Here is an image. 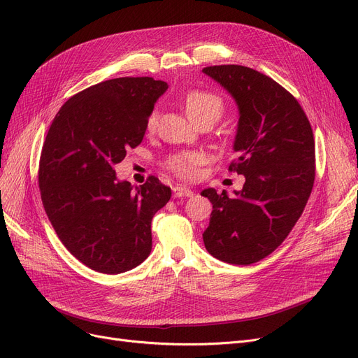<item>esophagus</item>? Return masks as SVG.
<instances>
[{
	"label": "esophagus",
	"instance_id": "1",
	"mask_svg": "<svg viewBox=\"0 0 358 358\" xmlns=\"http://www.w3.org/2000/svg\"><path fill=\"white\" fill-rule=\"evenodd\" d=\"M193 190L189 189V187H182V185H176L173 187V194L174 197H192L193 196Z\"/></svg>",
	"mask_w": 358,
	"mask_h": 358
}]
</instances>
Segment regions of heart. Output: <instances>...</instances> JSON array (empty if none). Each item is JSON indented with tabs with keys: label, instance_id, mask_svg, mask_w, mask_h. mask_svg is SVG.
<instances>
[{
	"label": "heart",
	"instance_id": "heart-1",
	"mask_svg": "<svg viewBox=\"0 0 358 358\" xmlns=\"http://www.w3.org/2000/svg\"><path fill=\"white\" fill-rule=\"evenodd\" d=\"M184 110L187 116L192 122H199L203 119H210L216 122L222 111H223V100L215 92L204 91V90H192L184 96L182 100ZM157 120L155 113L150 115L148 124L154 127ZM203 155L196 150H187V152H180L173 155L166 161V166L171 169L174 174L184 180H192L197 174V166L203 162Z\"/></svg>",
	"mask_w": 358,
	"mask_h": 358
}]
</instances>
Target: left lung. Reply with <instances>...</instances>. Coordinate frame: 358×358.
Wrapping results in <instances>:
<instances>
[{"mask_svg": "<svg viewBox=\"0 0 358 358\" xmlns=\"http://www.w3.org/2000/svg\"><path fill=\"white\" fill-rule=\"evenodd\" d=\"M203 72L238 106V158L229 169L245 177L232 197L201 192L213 204L203 242L215 258L248 266L281 245L303 213L315 181L313 131L297 100L267 75L242 65Z\"/></svg>", "mask_w": 358, "mask_h": 358, "instance_id": "obj_1", "label": "left lung"}]
</instances>
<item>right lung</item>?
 Masks as SVG:
<instances>
[{"mask_svg": "<svg viewBox=\"0 0 358 358\" xmlns=\"http://www.w3.org/2000/svg\"><path fill=\"white\" fill-rule=\"evenodd\" d=\"M166 83L149 77L103 81L71 97L42 148L39 187L45 212L66 250L94 271L119 274L152 250L150 222L171 189L149 177L139 187L115 165L136 148Z\"/></svg>", "mask_w": 358, "mask_h": 358, "instance_id": "1", "label": "right lung"}]
</instances>
